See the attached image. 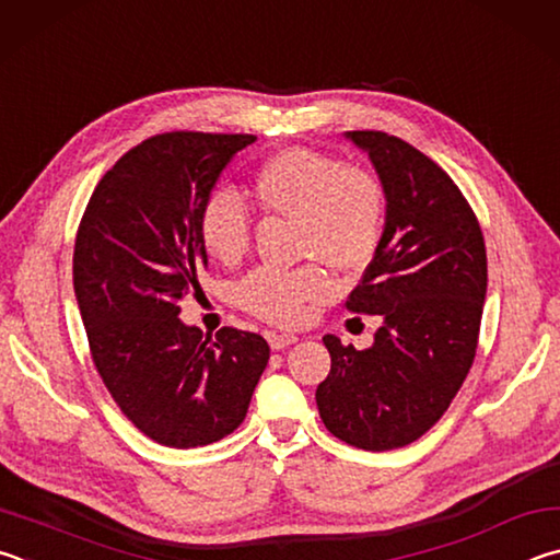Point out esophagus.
Returning <instances> with one entry per match:
<instances>
[{
  "instance_id": "34e87169",
  "label": "esophagus",
  "mask_w": 560,
  "mask_h": 560,
  "mask_svg": "<svg viewBox=\"0 0 560 560\" xmlns=\"http://www.w3.org/2000/svg\"><path fill=\"white\" fill-rule=\"evenodd\" d=\"M298 339H300L298 335H282V331H268V345L275 351H280V349H285L290 345H295Z\"/></svg>"
}]
</instances>
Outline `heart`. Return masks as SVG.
<instances>
[{"mask_svg": "<svg viewBox=\"0 0 560 560\" xmlns=\"http://www.w3.org/2000/svg\"><path fill=\"white\" fill-rule=\"evenodd\" d=\"M250 194L262 213L295 221L302 258L325 260L341 275L366 270L376 258L384 238L386 199L369 172L307 147H288L253 172ZM199 238L206 253L223 265H235L248 253L250 211L229 186H219L203 199ZM327 292V272L310 262L295 270H253L241 280L238 302L265 322L295 327Z\"/></svg>", "mask_w": 560, "mask_h": 560, "instance_id": "b5f03b06", "label": "heart"}]
</instances>
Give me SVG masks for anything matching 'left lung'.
Segmentation results:
<instances>
[{"instance_id": "8db88e82", "label": "left lung", "mask_w": 560, "mask_h": 560, "mask_svg": "<svg viewBox=\"0 0 560 560\" xmlns=\"http://www.w3.org/2000/svg\"><path fill=\"white\" fill-rule=\"evenodd\" d=\"M386 194L376 258L347 310L378 315L369 349L327 335L331 369L317 386L322 423L381 453L410 445L453 404L475 361L487 295L479 221L447 172L400 137L354 130Z\"/></svg>"}]
</instances>
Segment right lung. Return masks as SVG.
<instances>
[{
	"mask_svg": "<svg viewBox=\"0 0 560 560\" xmlns=\"http://www.w3.org/2000/svg\"><path fill=\"white\" fill-rule=\"evenodd\" d=\"M255 135L164 132L132 147L97 182L78 225L73 290L93 364L137 430L166 447L231 435L268 366L260 335L215 339L179 319L209 265L199 211Z\"/></svg>",
	"mask_w": 560,
	"mask_h": 560,
	"instance_id": "add662e5",
	"label": "right lung"
}]
</instances>
